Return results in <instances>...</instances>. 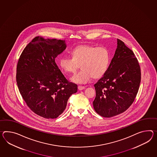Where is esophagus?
Returning a JSON list of instances; mask_svg holds the SVG:
<instances>
[{"mask_svg": "<svg viewBox=\"0 0 157 157\" xmlns=\"http://www.w3.org/2000/svg\"><path fill=\"white\" fill-rule=\"evenodd\" d=\"M78 90H79V91H81V90H84V88H85V87H83V86H78Z\"/></svg>", "mask_w": 157, "mask_h": 157, "instance_id": "esophagus-1", "label": "esophagus"}]
</instances>
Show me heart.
<instances>
[{
    "label": "heart",
    "mask_w": 157,
    "mask_h": 157,
    "mask_svg": "<svg viewBox=\"0 0 157 157\" xmlns=\"http://www.w3.org/2000/svg\"><path fill=\"white\" fill-rule=\"evenodd\" d=\"M73 58L63 56L59 66L66 73L73 74L82 68V70L70 78L74 83L84 84L91 79H99L107 71L110 62L109 50L103 46L81 45L70 52Z\"/></svg>",
    "instance_id": "1"
}]
</instances>
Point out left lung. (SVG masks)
I'll list each match as a JSON object with an SVG mask.
<instances>
[{
    "mask_svg": "<svg viewBox=\"0 0 157 157\" xmlns=\"http://www.w3.org/2000/svg\"><path fill=\"white\" fill-rule=\"evenodd\" d=\"M115 55L104 76L94 84L93 106L104 117L119 115L134 101L141 82V69L133 51L117 39Z\"/></svg>",
    "mask_w": 157,
    "mask_h": 157,
    "instance_id": "obj_1",
    "label": "left lung"
}]
</instances>
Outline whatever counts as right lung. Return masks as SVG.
Instances as JSON below:
<instances>
[{"label":"right lung","instance_id":"right-lung-1","mask_svg":"<svg viewBox=\"0 0 157 157\" xmlns=\"http://www.w3.org/2000/svg\"><path fill=\"white\" fill-rule=\"evenodd\" d=\"M66 48L65 40L37 36L20 57L16 82L27 105L45 119H56L63 112L70 96L77 92L58 68L56 58Z\"/></svg>","mask_w":157,"mask_h":157}]
</instances>
